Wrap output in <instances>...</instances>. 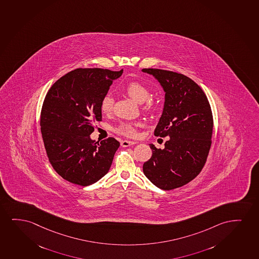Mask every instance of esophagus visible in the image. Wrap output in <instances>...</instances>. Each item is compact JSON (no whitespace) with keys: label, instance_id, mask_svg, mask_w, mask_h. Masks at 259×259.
<instances>
[{"label":"esophagus","instance_id":"1","mask_svg":"<svg viewBox=\"0 0 259 259\" xmlns=\"http://www.w3.org/2000/svg\"><path fill=\"white\" fill-rule=\"evenodd\" d=\"M137 142H135V141H121V146L122 147H124V148H127V147H130L132 145L136 144Z\"/></svg>","mask_w":259,"mask_h":259}]
</instances>
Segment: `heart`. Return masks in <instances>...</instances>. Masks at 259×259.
Wrapping results in <instances>:
<instances>
[{"mask_svg": "<svg viewBox=\"0 0 259 259\" xmlns=\"http://www.w3.org/2000/svg\"><path fill=\"white\" fill-rule=\"evenodd\" d=\"M124 91L133 100H135L139 104L143 103V110L145 111L152 112L155 111L156 103L152 98H149L150 91L145 84L141 83L140 81H131L124 86ZM113 103L114 101L111 94L104 95L100 103L101 111L105 114L110 113L112 111ZM140 125V122H122L117 127L116 131L120 135L134 137L137 134L136 128Z\"/></svg>", "mask_w": 259, "mask_h": 259, "instance_id": "heart-1", "label": "heart"}]
</instances>
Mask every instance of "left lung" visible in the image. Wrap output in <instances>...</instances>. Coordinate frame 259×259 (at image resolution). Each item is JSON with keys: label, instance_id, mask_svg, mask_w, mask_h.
Segmentation results:
<instances>
[{"label": "left lung", "instance_id": "obj_1", "mask_svg": "<svg viewBox=\"0 0 259 259\" xmlns=\"http://www.w3.org/2000/svg\"><path fill=\"white\" fill-rule=\"evenodd\" d=\"M165 92L155 136L168 137L164 148L149 144L152 156L145 176L158 188L169 191L192 181L201 171L211 148L212 111L201 88L191 78L171 71L144 68Z\"/></svg>", "mask_w": 259, "mask_h": 259}]
</instances>
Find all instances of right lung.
<instances>
[{
	"label": "right lung",
	"mask_w": 259,
	"mask_h": 259,
	"mask_svg": "<svg viewBox=\"0 0 259 259\" xmlns=\"http://www.w3.org/2000/svg\"><path fill=\"white\" fill-rule=\"evenodd\" d=\"M123 69L77 68L60 78L42 106L41 134L53 168L67 181L95 184L107 174L119 147L116 139L91 138L93 122L102 120L101 99Z\"/></svg>",
	"instance_id": "obj_1"
}]
</instances>
